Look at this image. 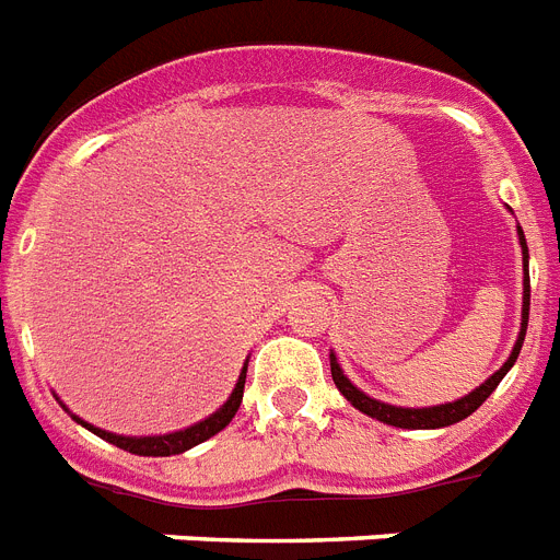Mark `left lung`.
<instances>
[{
  "instance_id": "obj_1",
  "label": "left lung",
  "mask_w": 560,
  "mask_h": 560,
  "mask_svg": "<svg viewBox=\"0 0 560 560\" xmlns=\"http://www.w3.org/2000/svg\"><path fill=\"white\" fill-rule=\"evenodd\" d=\"M518 243H521V257H524V306H521V331H518V340H515V346H512L510 358H506V363H503V366L498 369L492 377H487V381L480 383L478 389H472L469 395H464V397H457V400H452V404L409 409V406L383 404V400H374V397H369L366 392H360L358 386H354V383L346 377L343 369H340V363H337V354L331 352L329 354L331 381H335V386L340 389V395H343L346 400L354 406V409H360L363 415H369V418L381 420V423H389V427H397V429H443V427H452V423H457V420L469 418V415H472L475 409H478V406L498 389V383L506 377V372L515 366V360H518V354H521V346H524L526 323H529V248H526L524 229H521V225H518Z\"/></svg>"
}]
</instances>
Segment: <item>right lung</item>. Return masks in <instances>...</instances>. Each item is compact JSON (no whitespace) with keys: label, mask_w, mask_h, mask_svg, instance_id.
<instances>
[{"label":"right lung","mask_w":560,"mask_h":560,"mask_svg":"<svg viewBox=\"0 0 560 560\" xmlns=\"http://www.w3.org/2000/svg\"><path fill=\"white\" fill-rule=\"evenodd\" d=\"M246 372H248V360L243 363V369H240V377L237 383H234V389H231L229 400H225L217 412L208 415L206 420H200V423H194V427H186L179 429V432H168V435H145V438H131V435H117V432H105V429L94 427V423H88V420H82L80 415H73L68 406L59 400V406H62L65 412L71 415L80 427H85L88 432H94L96 438H103V441L114 443V446H119V450L131 452V455H142V457H168V455H183V452H188L191 446H197V443L208 441V438H214L217 432H223L225 427L231 423V418L237 415L240 404H243V386H246Z\"/></svg>","instance_id":"1"}]
</instances>
